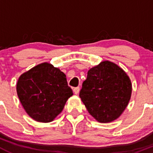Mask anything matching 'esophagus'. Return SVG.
<instances>
[{
    "mask_svg": "<svg viewBox=\"0 0 153 153\" xmlns=\"http://www.w3.org/2000/svg\"><path fill=\"white\" fill-rule=\"evenodd\" d=\"M79 91H80V87H78H78H75L73 89V92L75 95H78V92H79Z\"/></svg>",
    "mask_w": 153,
    "mask_h": 153,
    "instance_id": "34e87169",
    "label": "esophagus"
}]
</instances>
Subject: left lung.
Instances as JSON below:
<instances>
[{
	"mask_svg": "<svg viewBox=\"0 0 153 153\" xmlns=\"http://www.w3.org/2000/svg\"><path fill=\"white\" fill-rule=\"evenodd\" d=\"M131 94L132 84L126 72L117 64L104 61L88 71L79 96L95 120L108 123L123 113Z\"/></svg>",
	"mask_w": 153,
	"mask_h": 153,
	"instance_id": "left-lung-1",
	"label": "left lung"
}]
</instances>
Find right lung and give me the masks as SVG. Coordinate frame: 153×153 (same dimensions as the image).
Wrapping results in <instances>:
<instances>
[{
    "instance_id": "obj_1",
    "label": "right lung",
    "mask_w": 153,
    "mask_h": 153,
    "mask_svg": "<svg viewBox=\"0 0 153 153\" xmlns=\"http://www.w3.org/2000/svg\"><path fill=\"white\" fill-rule=\"evenodd\" d=\"M18 98L35 121H53L73 95L66 75L49 63H42L23 73L16 86Z\"/></svg>"
}]
</instances>
